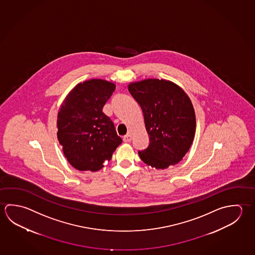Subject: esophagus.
I'll return each instance as SVG.
<instances>
[{
  "label": "esophagus",
  "instance_id": "34e87169",
  "mask_svg": "<svg viewBox=\"0 0 255 255\" xmlns=\"http://www.w3.org/2000/svg\"><path fill=\"white\" fill-rule=\"evenodd\" d=\"M131 138H132L131 134H126V136L124 137V141H125V142H129V141L131 140Z\"/></svg>",
  "mask_w": 255,
  "mask_h": 255
}]
</instances>
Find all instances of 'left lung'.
<instances>
[{
    "label": "left lung",
    "mask_w": 255,
    "mask_h": 255,
    "mask_svg": "<svg viewBox=\"0 0 255 255\" xmlns=\"http://www.w3.org/2000/svg\"><path fill=\"white\" fill-rule=\"evenodd\" d=\"M129 93L138 102L149 144L139 150L141 160L156 169H165L183 159L192 146L196 118L192 101L174 82L147 79L130 83Z\"/></svg>",
    "instance_id": "left-lung-1"
}]
</instances>
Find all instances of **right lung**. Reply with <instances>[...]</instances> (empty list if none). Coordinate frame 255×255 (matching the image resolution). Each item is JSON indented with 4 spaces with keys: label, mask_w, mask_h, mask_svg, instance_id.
I'll return each mask as SVG.
<instances>
[{
    "label": "right lung",
    "mask_w": 255,
    "mask_h": 255,
    "mask_svg": "<svg viewBox=\"0 0 255 255\" xmlns=\"http://www.w3.org/2000/svg\"><path fill=\"white\" fill-rule=\"evenodd\" d=\"M116 90L109 81L79 83L67 95L57 116V138L69 163L80 171H98L122 139L102 109Z\"/></svg>",
    "instance_id": "obj_1"
}]
</instances>
